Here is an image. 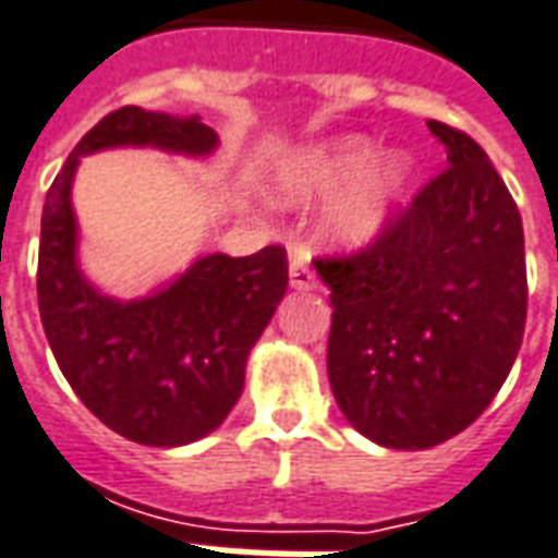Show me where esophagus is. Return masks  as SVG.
Returning <instances> with one entry per match:
<instances>
[{
  "mask_svg": "<svg viewBox=\"0 0 558 558\" xmlns=\"http://www.w3.org/2000/svg\"><path fill=\"white\" fill-rule=\"evenodd\" d=\"M315 286H318V279H315V270L306 267V260H291V288H298V291H312Z\"/></svg>",
  "mask_w": 558,
  "mask_h": 558,
  "instance_id": "34e87169",
  "label": "esophagus"
}]
</instances>
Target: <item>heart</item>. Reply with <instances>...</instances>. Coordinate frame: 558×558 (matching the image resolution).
Here are the masks:
<instances>
[{"label":"heart","instance_id":"1","mask_svg":"<svg viewBox=\"0 0 558 558\" xmlns=\"http://www.w3.org/2000/svg\"><path fill=\"white\" fill-rule=\"evenodd\" d=\"M366 137H342L336 144L306 149L288 165L279 180V195L291 204H310L343 189L324 216V234L336 246H366L385 228L387 209L405 183L409 165L397 153L369 159Z\"/></svg>","mask_w":558,"mask_h":558}]
</instances>
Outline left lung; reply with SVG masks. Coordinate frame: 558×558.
Segmentation results:
<instances>
[{"mask_svg": "<svg viewBox=\"0 0 558 558\" xmlns=\"http://www.w3.org/2000/svg\"><path fill=\"white\" fill-rule=\"evenodd\" d=\"M448 149L373 243L315 258L330 288L327 375L349 424L385 448L424 450L477 421L525 327L520 209L487 153L429 120Z\"/></svg>", "mask_w": 558, "mask_h": 558, "instance_id": "8db88e82", "label": "left lung"}]
</instances>
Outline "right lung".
<instances>
[{"instance_id": "obj_1", "label": "right lung", "mask_w": 558, "mask_h": 558, "mask_svg": "<svg viewBox=\"0 0 558 558\" xmlns=\"http://www.w3.org/2000/svg\"><path fill=\"white\" fill-rule=\"evenodd\" d=\"M219 144L201 117L129 105L98 120L47 189L38 246V310L59 369L98 421L129 441L177 448L222 424L243 393L246 357L288 288V255H204L144 300L101 294L77 270L71 180L81 156L159 146L207 156Z\"/></svg>"}]
</instances>
